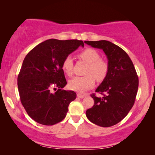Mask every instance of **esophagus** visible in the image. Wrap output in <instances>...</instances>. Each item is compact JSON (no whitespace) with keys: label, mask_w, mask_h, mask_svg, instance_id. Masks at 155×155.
Returning <instances> with one entry per match:
<instances>
[{"label":"esophagus","mask_w":155,"mask_h":155,"mask_svg":"<svg viewBox=\"0 0 155 155\" xmlns=\"http://www.w3.org/2000/svg\"><path fill=\"white\" fill-rule=\"evenodd\" d=\"M77 96L78 97V98H85V95H83V94H79V93L77 94Z\"/></svg>","instance_id":"obj_1"}]
</instances>
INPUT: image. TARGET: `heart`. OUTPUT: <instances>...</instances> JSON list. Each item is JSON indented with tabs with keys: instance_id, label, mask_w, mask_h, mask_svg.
Masks as SVG:
<instances>
[{
	"instance_id": "1",
	"label": "heart",
	"mask_w": 155,
	"mask_h": 155,
	"mask_svg": "<svg viewBox=\"0 0 155 155\" xmlns=\"http://www.w3.org/2000/svg\"><path fill=\"white\" fill-rule=\"evenodd\" d=\"M79 56L88 64L84 77H77L70 81L69 87L71 90L84 93L94 87L95 78L98 81H103L108 73V65L105 61L100 59V54L93 48H86L80 53ZM62 69L68 77L73 74V60L71 56L65 57L62 63Z\"/></svg>"
}]
</instances>
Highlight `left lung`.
Listing matches in <instances>:
<instances>
[{
    "mask_svg": "<svg viewBox=\"0 0 155 155\" xmlns=\"http://www.w3.org/2000/svg\"><path fill=\"white\" fill-rule=\"evenodd\" d=\"M93 48L102 49L108 60V73L96 90L94 106L86 111V116L94 124L109 127L127 116L135 103L139 79L134 65L127 52L107 40L85 41Z\"/></svg>",
    "mask_w": 155,
    "mask_h": 155,
    "instance_id": "1",
    "label": "left lung"
}]
</instances>
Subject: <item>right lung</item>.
I'll return each mask as SVG.
<instances>
[{
  "instance_id": "1",
  "label": "right lung",
  "mask_w": 155,
  "mask_h": 155,
  "mask_svg": "<svg viewBox=\"0 0 155 155\" xmlns=\"http://www.w3.org/2000/svg\"><path fill=\"white\" fill-rule=\"evenodd\" d=\"M80 46H84L81 40L50 39L25 57L18 77V91L26 111L39 124L51 126L62 121L77 98L74 91L62 90L67 84L62 63Z\"/></svg>"
}]
</instances>
